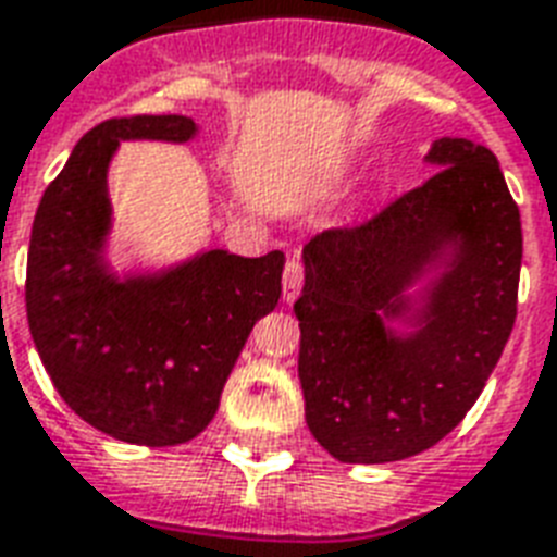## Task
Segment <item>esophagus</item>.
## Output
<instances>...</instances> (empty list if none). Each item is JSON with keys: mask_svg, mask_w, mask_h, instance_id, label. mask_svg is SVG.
I'll return each mask as SVG.
<instances>
[{"mask_svg": "<svg viewBox=\"0 0 557 557\" xmlns=\"http://www.w3.org/2000/svg\"><path fill=\"white\" fill-rule=\"evenodd\" d=\"M300 288H304V262L292 257L286 262V271H283V300L286 304H295V297L300 295Z\"/></svg>", "mask_w": 557, "mask_h": 557, "instance_id": "34e87169", "label": "esophagus"}]
</instances>
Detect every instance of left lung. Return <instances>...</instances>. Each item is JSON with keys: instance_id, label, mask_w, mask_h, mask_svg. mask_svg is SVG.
I'll return each instance as SVG.
<instances>
[{"instance_id": "8db88e82", "label": "left lung", "mask_w": 557, "mask_h": 557, "mask_svg": "<svg viewBox=\"0 0 557 557\" xmlns=\"http://www.w3.org/2000/svg\"><path fill=\"white\" fill-rule=\"evenodd\" d=\"M424 161L436 173L422 187L304 248L295 314L306 424L349 466L416 457L448 436L518 314L520 210L494 152L440 138Z\"/></svg>"}]
</instances>
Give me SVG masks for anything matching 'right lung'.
Instances as JSON below:
<instances>
[{
	"label": "right lung",
	"instance_id": "add662e5",
	"mask_svg": "<svg viewBox=\"0 0 557 557\" xmlns=\"http://www.w3.org/2000/svg\"><path fill=\"white\" fill-rule=\"evenodd\" d=\"M196 133L187 115L103 121L46 187L30 227L25 309L57 393L91 428L147 448L208 428L253 323L283 292V251L210 248L124 277L109 265L107 173L121 141L185 144Z\"/></svg>",
	"mask_w": 557,
	"mask_h": 557
}]
</instances>
